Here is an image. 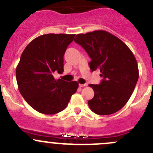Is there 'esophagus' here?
Listing matches in <instances>:
<instances>
[{
  "instance_id": "34e87169",
  "label": "esophagus",
  "mask_w": 153,
  "mask_h": 153,
  "mask_svg": "<svg viewBox=\"0 0 153 153\" xmlns=\"http://www.w3.org/2000/svg\"><path fill=\"white\" fill-rule=\"evenodd\" d=\"M87 84H79V86L81 87V88H83V87H86L87 86Z\"/></svg>"
}]
</instances>
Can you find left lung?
Masks as SVG:
<instances>
[{
	"mask_svg": "<svg viewBox=\"0 0 153 153\" xmlns=\"http://www.w3.org/2000/svg\"><path fill=\"white\" fill-rule=\"evenodd\" d=\"M75 41L91 57V71L99 69L100 85H89L94 97L90 109L100 115L118 112L127 103L139 78L137 62L132 51L116 36L103 30L78 34Z\"/></svg>",
	"mask_w": 153,
	"mask_h": 153,
	"instance_id": "8db88e82",
	"label": "left lung"
}]
</instances>
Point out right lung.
I'll list each match as a JSON object with an SVG mask.
<instances>
[{"label":"right lung","mask_w":153,"mask_h":153,"mask_svg":"<svg viewBox=\"0 0 153 153\" xmlns=\"http://www.w3.org/2000/svg\"><path fill=\"white\" fill-rule=\"evenodd\" d=\"M75 35L46 34L31 41L16 69L17 85L28 105L40 113L53 115L66 108L78 88L77 81L56 80L63 72V56Z\"/></svg>","instance_id":"1"}]
</instances>
